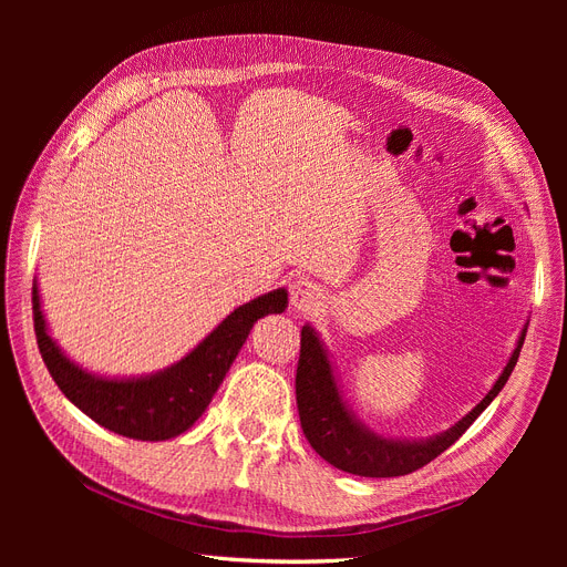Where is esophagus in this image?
I'll list each match as a JSON object with an SVG mask.
<instances>
[{
    "instance_id": "obj_1",
    "label": "esophagus",
    "mask_w": 567,
    "mask_h": 567,
    "mask_svg": "<svg viewBox=\"0 0 567 567\" xmlns=\"http://www.w3.org/2000/svg\"><path fill=\"white\" fill-rule=\"evenodd\" d=\"M289 301H291V308L296 312L310 315V312H317L323 306V291H321L319 285H315L310 280H299V282L291 285Z\"/></svg>"
}]
</instances>
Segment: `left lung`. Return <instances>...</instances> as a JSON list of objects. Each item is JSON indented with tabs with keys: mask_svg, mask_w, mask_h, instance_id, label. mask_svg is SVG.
I'll return each mask as SVG.
<instances>
[{
	"mask_svg": "<svg viewBox=\"0 0 567 567\" xmlns=\"http://www.w3.org/2000/svg\"><path fill=\"white\" fill-rule=\"evenodd\" d=\"M526 338V326L511 355L508 365L492 385L483 402L471 409L460 423L425 441L383 439L355 421V415L342 402L333 365L319 336L310 326L301 331V355L296 368V404H299L301 427L312 449L340 471L365 475V478H395L423 468L471 427V423L489 406L513 374Z\"/></svg>",
	"mask_w": 567,
	"mask_h": 567,
	"instance_id": "obj_1",
	"label": "left lung"
}]
</instances>
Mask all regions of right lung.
Returning <instances> with one entry per match:
<instances>
[{
	"mask_svg": "<svg viewBox=\"0 0 567 567\" xmlns=\"http://www.w3.org/2000/svg\"><path fill=\"white\" fill-rule=\"evenodd\" d=\"M32 306L39 351L59 391L114 434L137 441H165L193 427L216 395L255 321L285 312L287 291L274 289L236 308L186 359L140 379H105L78 368L48 336L37 285Z\"/></svg>",
	"mask_w": 567,
	"mask_h": 567,
	"instance_id": "right-lung-1",
	"label": "right lung"
}]
</instances>
